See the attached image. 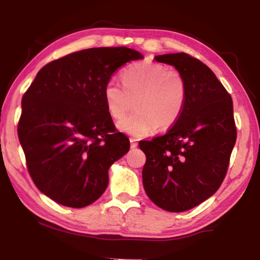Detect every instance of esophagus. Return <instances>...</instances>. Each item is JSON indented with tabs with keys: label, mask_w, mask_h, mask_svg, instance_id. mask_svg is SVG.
I'll use <instances>...</instances> for the list:
<instances>
[{
	"label": "esophagus",
	"mask_w": 260,
	"mask_h": 260,
	"mask_svg": "<svg viewBox=\"0 0 260 260\" xmlns=\"http://www.w3.org/2000/svg\"><path fill=\"white\" fill-rule=\"evenodd\" d=\"M129 142H131V148H132V149H134V148L138 147V142H136L135 139L131 138V139H129Z\"/></svg>",
	"instance_id": "esophagus-1"
}]
</instances>
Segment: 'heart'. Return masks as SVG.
Wrapping results in <instances>:
<instances>
[{"instance_id":"b5f03b06","label":"heart","mask_w":260,"mask_h":260,"mask_svg":"<svg viewBox=\"0 0 260 260\" xmlns=\"http://www.w3.org/2000/svg\"><path fill=\"white\" fill-rule=\"evenodd\" d=\"M103 98L110 116L121 119L133 107L136 111L118 122V128L136 139L167 128L179 119L186 104L187 87L181 73L152 61H140L105 83Z\"/></svg>"}]
</instances>
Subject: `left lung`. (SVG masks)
I'll return each mask as SVG.
<instances>
[{"mask_svg":"<svg viewBox=\"0 0 260 260\" xmlns=\"http://www.w3.org/2000/svg\"><path fill=\"white\" fill-rule=\"evenodd\" d=\"M155 59L181 73L187 99L167 133L139 143L147 156L143 187L160 209L183 212L203 203L223 181L236 141L233 101L201 60L184 52Z\"/></svg>","mask_w":260,"mask_h":260,"instance_id":"left-lung-1","label":"left lung"}]
</instances>
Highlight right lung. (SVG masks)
<instances>
[{"instance_id": "add662e5", "label": "right lung", "mask_w": 260, "mask_h": 260, "mask_svg": "<svg viewBox=\"0 0 260 260\" xmlns=\"http://www.w3.org/2000/svg\"><path fill=\"white\" fill-rule=\"evenodd\" d=\"M142 58L127 47L90 48L38 72L21 100L18 138L35 186L52 201L85 208L105 191L129 140L116 133L103 89L117 69Z\"/></svg>"}]
</instances>
